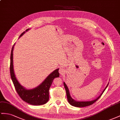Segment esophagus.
Here are the masks:
<instances>
[{
	"label": "esophagus",
	"instance_id": "34e87169",
	"mask_svg": "<svg viewBox=\"0 0 120 120\" xmlns=\"http://www.w3.org/2000/svg\"><path fill=\"white\" fill-rule=\"evenodd\" d=\"M59 72L60 73V74L61 75H63L64 73L65 72V69H64L63 68H60L59 70Z\"/></svg>",
	"mask_w": 120,
	"mask_h": 120
}]
</instances>
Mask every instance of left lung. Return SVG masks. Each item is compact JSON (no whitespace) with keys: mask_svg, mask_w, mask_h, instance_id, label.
Instances as JSON below:
<instances>
[{"mask_svg":"<svg viewBox=\"0 0 120 120\" xmlns=\"http://www.w3.org/2000/svg\"><path fill=\"white\" fill-rule=\"evenodd\" d=\"M63 84H64V88H65V89L66 90L67 98V100H68V102L69 103L70 105L75 106V107H85V106H89L90 105H92V104H93L94 102H96V101L101 96V95H102V94H103L104 91H105V90L106 89L107 87L108 86V85H109V83H108V84H107V85L106 86V87H105V88L104 89V90L102 92V93H101L100 95V96L98 97H97L96 99H95L92 100V101H75L74 99H73L72 98H71V96H70V93H69V90H68V87H67V85H66L65 82H64Z\"/></svg>","mask_w":120,"mask_h":120,"instance_id":"obj_1","label":"left lung"}]
</instances>
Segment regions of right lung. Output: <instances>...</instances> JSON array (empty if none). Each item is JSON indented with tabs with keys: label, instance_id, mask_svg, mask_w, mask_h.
<instances>
[{
	"label": "right lung",
	"instance_id": "1",
	"mask_svg": "<svg viewBox=\"0 0 120 120\" xmlns=\"http://www.w3.org/2000/svg\"><path fill=\"white\" fill-rule=\"evenodd\" d=\"M27 29L26 32L29 30ZM25 32L24 31L20 35L22 36ZM14 45L11 49V54L10 73L11 80L18 95L23 101L33 105H41L47 103L49 99V89L55 78L59 76V68L55 70L50 75L47 76L44 81L38 86L33 89L27 90L23 87L18 82L15 76L13 66V50Z\"/></svg>",
	"mask_w": 120,
	"mask_h": 120
}]
</instances>
